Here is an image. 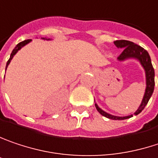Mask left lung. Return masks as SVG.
I'll return each instance as SVG.
<instances>
[{"label": "left lung", "instance_id": "8db88e82", "mask_svg": "<svg viewBox=\"0 0 158 158\" xmlns=\"http://www.w3.org/2000/svg\"><path fill=\"white\" fill-rule=\"evenodd\" d=\"M114 45L117 48H121L123 49L122 53L118 56V61H125L127 59L130 58H134V59H137L141 65L143 66V68L145 70L146 73V83H147V87L145 91V94L142 100V103L140 105V106L138 109L134 113V114L137 115L138 114H140L145 106L148 105V101L150 99V97L152 96V94L154 92V87H155V71L153 68L152 63H151V59L149 56V53L148 51L144 49L143 47L130 42V41H126V40H119V41H114ZM95 107L97 109V111L104 116L107 117L109 119H113V120H125L133 116V114L127 115V116H115L113 114H110L108 113L105 112L104 110L100 108L97 104H95Z\"/></svg>", "mask_w": 158, "mask_h": 158}]
</instances>
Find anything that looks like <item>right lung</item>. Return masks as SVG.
<instances>
[{
    "mask_svg": "<svg viewBox=\"0 0 158 158\" xmlns=\"http://www.w3.org/2000/svg\"><path fill=\"white\" fill-rule=\"evenodd\" d=\"M43 39H44V38H43ZM47 40V39H46ZM49 40V39H48ZM31 39H28V40H25V41H23V42H21V43H19L16 46H15V48L12 50V52H11V53H10V59L8 60V62H7V64H6V68L5 69H7V66L9 65V64L10 63V60L12 59V57L16 54V52L19 51L20 49H22V47H23L24 45H26L27 44H29L30 42H31Z\"/></svg>",
    "mask_w": 158,
    "mask_h": 158,
    "instance_id": "right-lung-1",
    "label": "right lung"
}]
</instances>
